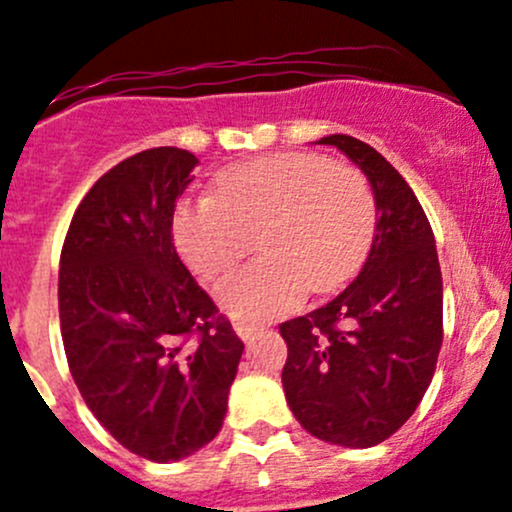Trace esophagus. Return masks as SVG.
<instances>
[{"mask_svg":"<svg viewBox=\"0 0 512 512\" xmlns=\"http://www.w3.org/2000/svg\"><path fill=\"white\" fill-rule=\"evenodd\" d=\"M235 333H238L240 338H243V340H252V338H255L257 333H260V328H257V325L238 323V325H235Z\"/></svg>","mask_w":512,"mask_h":512,"instance_id":"obj_1","label":"esophagus"}]
</instances>
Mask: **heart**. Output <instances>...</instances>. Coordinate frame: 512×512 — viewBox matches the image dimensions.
Here are the masks:
<instances>
[{
    "mask_svg": "<svg viewBox=\"0 0 512 512\" xmlns=\"http://www.w3.org/2000/svg\"><path fill=\"white\" fill-rule=\"evenodd\" d=\"M174 243L201 279H218L252 250L265 260L218 286L238 323L282 318L308 291L330 294L362 269L376 230L367 177L316 153H274L238 162L216 177L213 194L174 211Z\"/></svg>",
    "mask_w": 512,
    "mask_h": 512,
    "instance_id": "obj_1",
    "label": "heart"
}]
</instances>
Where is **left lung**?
Instances as JSON below:
<instances>
[{"instance_id":"8db88e82","label":"left lung","mask_w":512,"mask_h":512,"mask_svg":"<svg viewBox=\"0 0 512 512\" xmlns=\"http://www.w3.org/2000/svg\"><path fill=\"white\" fill-rule=\"evenodd\" d=\"M367 174L376 233L357 279L333 301L279 325L291 413L318 440L364 449L391 437L428 391L442 347L435 235L406 179L372 145L325 136Z\"/></svg>"}]
</instances>
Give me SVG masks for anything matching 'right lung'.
Wrapping results in <instances>:
<instances>
[{
  "label": "right lung",
  "instance_id": "1",
  "mask_svg": "<svg viewBox=\"0 0 512 512\" xmlns=\"http://www.w3.org/2000/svg\"><path fill=\"white\" fill-rule=\"evenodd\" d=\"M196 162L179 148L126 157L77 206L60 252L72 379L116 442L160 464L218 435L245 350L172 243Z\"/></svg>",
  "mask_w": 512,
  "mask_h": 512
}]
</instances>
